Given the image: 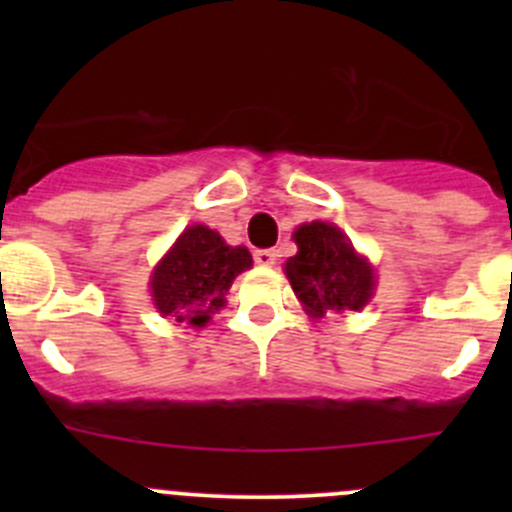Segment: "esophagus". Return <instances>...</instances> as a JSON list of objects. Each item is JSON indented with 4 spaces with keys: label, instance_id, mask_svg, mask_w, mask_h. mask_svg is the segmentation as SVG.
<instances>
[{
    "label": "esophagus",
    "instance_id": "34e87169",
    "mask_svg": "<svg viewBox=\"0 0 512 512\" xmlns=\"http://www.w3.org/2000/svg\"><path fill=\"white\" fill-rule=\"evenodd\" d=\"M255 262L262 267H272L277 262L275 250H255Z\"/></svg>",
    "mask_w": 512,
    "mask_h": 512
}]
</instances>
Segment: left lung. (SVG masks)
<instances>
[{
    "instance_id": "obj_1",
    "label": "left lung",
    "mask_w": 512,
    "mask_h": 512,
    "mask_svg": "<svg viewBox=\"0 0 512 512\" xmlns=\"http://www.w3.org/2000/svg\"><path fill=\"white\" fill-rule=\"evenodd\" d=\"M297 255L285 272L304 312L322 319L327 312H359L374 294V267L354 250L342 230L332 223H304L294 232Z\"/></svg>"
}]
</instances>
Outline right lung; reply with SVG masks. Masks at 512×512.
<instances>
[{
  "mask_svg": "<svg viewBox=\"0 0 512 512\" xmlns=\"http://www.w3.org/2000/svg\"><path fill=\"white\" fill-rule=\"evenodd\" d=\"M250 267L247 247L227 245L208 225H190L153 270V304L178 324L205 327L225 304L232 280Z\"/></svg>",
  "mask_w": 512,
  "mask_h": 512,
  "instance_id": "1",
  "label": "right lung"
}]
</instances>
